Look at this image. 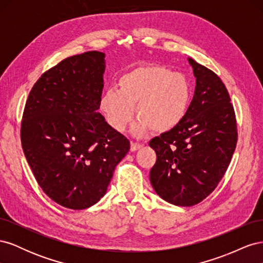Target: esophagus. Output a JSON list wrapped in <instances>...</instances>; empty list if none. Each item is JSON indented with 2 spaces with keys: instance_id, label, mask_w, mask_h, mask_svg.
Wrapping results in <instances>:
<instances>
[{
  "instance_id": "esophagus-1",
  "label": "esophagus",
  "mask_w": 263,
  "mask_h": 263,
  "mask_svg": "<svg viewBox=\"0 0 263 263\" xmlns=\"http://www.w3.org/2000/svg\"><path fill=\"white\" fill-rule=\"evenodd\" d=\"M140 148H142V145L138 144V142H132L130 144V151H137Z\"/></svg>"
}]
</instances>
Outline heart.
<instances>
[{
	"mask_svg": "<svg viewBox=\"0 0 263 263\" xmlns=\"http://www.w3.org/2000/svg\"><path fill=\"white\" fill-rule=\"evenodd\" d=\"M118 91L103 93L100 109L113 129L122 132L134 117L133 134L141 136L151 128L164 133L184 118L191 101V89L184 76L158 65L140 66L119 77Z\"/></svg>",
	"mask_w": 263,
	"mask_h": 263,
	"instance_id": "obj_1",
	"label": "heart"
}]
</instances>
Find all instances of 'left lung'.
I'll return each instance as SVG.
<instances>
[{"label": "left lung", "mask_w": 263, "mask_h": 263, "mask_svg": "<svg viewBox=\"0 0 263 263\" xmlns=\"http://www.w3.org/2000/svg\"><path fill=\"white\" fill-rule=\"evenodd\" d=\"M187 60L195 77L187 112L174 128L149 141L157 154L151 185L177 206H193L213 192L237 144L236 117L225 84L212 70Z\"/></svg>", "instance_id": "left-lung-1"}]
</instances>
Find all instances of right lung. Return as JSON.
Here are the masks:
<instances>
[{
	"instance_id": "1",
	"label": "right lung",
	"mask_w": 263,
	"mask_h": 263,
	"mask_svg": "<svg viewBox=\"0 0 263 263\" xmlns=\"http://www.w3.org/2000/svg\"><path fill=\"white\" fill-rule=\"evenodd\" d=\"M105 53L87 51L38 79L24 109L23 151L36 181L53 202L84 210L105 195L129 140L99 112Z\"/></svg>"
}]
</instances>
